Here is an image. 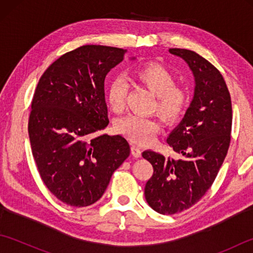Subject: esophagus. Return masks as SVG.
Instances as JSON below:
<instances>
[{
  "label": "esophagus",
  "mask_w": 253,
  "mask_h": 253,
  "mask_svg": "<svg viewBox=\"0 0 253 253\" xmlns=\"http://www.w3.org/2000/svg\"><path fill=\"white\" fill-rule=\"evenodd\" d=\"M131 154L133 158H140L141 157V150L136 146H131Z\"/></svg>",
  "instance_id": "34e87169"
}]
</instances>
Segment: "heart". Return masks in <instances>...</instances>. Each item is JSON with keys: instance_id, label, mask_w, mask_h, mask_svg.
Instances as JSON below:
<instances>
[{"instance_id": "obj_1", "label": "heart", "mask_w": 253, "mask_h": 253, "mask_svg": "<svg viewBox=\"0 0 253 253\" xmlns=\"http://www.w3.org/2000/svg\"><path fill=\"white\" fill-rule=\"evenodd\" d=\"M131 79L157 95L154 111L165 123H175L185 113L189 94L186 89L176 85L175 76L168 68L159 64H148L133 71ZM127 92L128 84L122 77H115L107 85L106 101L113 112L124 110ZM115 128L132 142L146 144L153 140L160 125L154 117L129 114L120 118Z\"/></svg>"}]
</instances>
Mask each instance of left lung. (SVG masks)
I'll use <instances>...</instances> for the list:
<instances>
[{
	"instance_id": "left-lung-1",
	"label": "left lung",
	"mask_w": 253,
	"mask_h": 253,
	"mask_svg": "<svg viewBox=\"0 0 253 253\" xmlns=\"http://www.w3.org/2000/svg\"><path fill=\"white\" fill-rule=\"evenodd\" d=\"M192 71L195 95L180 124L166 142L182 159L152 150L142 157L153 166L144 196L154 211L171 215L191 208L215 180L230 143L233 111L226 83L218 69L196 52L169 49Z\"/></svg>"
}]
</instances>
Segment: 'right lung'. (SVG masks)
Segmentation results:
<instances>
[{"label": "right lung", "instance_id": "1", "mask_svg": "<svg viewBox=\"0 0 253 253\" xmlns=\"http://www.w3.org/2000/svg\"><path fill=\"white\" fill-rule=\"evenodd\" d=\"M126 52L83 45L53 62L36 88L28 122L32 155L47 189L71 207L98 201L129 157L123 136L99 133L109 124L104 80Z\"/></svg>", "mask_w": 253, "mask_h": 253}]
</instances>
